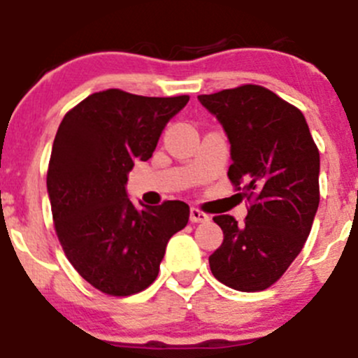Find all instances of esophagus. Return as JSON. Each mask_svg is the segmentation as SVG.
I'll use <instances>...</instances> for the list:
<instances>
[{
	"label": "esophagus",
	"instance_id": "1",
	"mask_svg": "<svg viewBox=\"0 0 358 358\" xmlns=\"http://www.w3.org/2000/svg\"><path fill=\"white\" fill-rule=\"evenodd\" d=\"M189 221L192 223H206V221H209V216L206 213H202V210L192 207V210H189Z\"/></svg>",
	"mask_w": 358,
	"mask_h": 358
}]
</instances>
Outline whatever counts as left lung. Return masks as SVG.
<instances>
[{"label":"left lung","mask_w":358,"mask_h":358,"mask_svg":"<svg viewBox=\"0 0 358 358\" xmlns=\"http://www.w3.org/2000/svg\"><path fill=\"white\" fill-rule=\"evenodd\" d=\"M230 142L228 177L253 199L246 223L214 217L223 243L209 257L214 278L239 292L265 290L304 248L320 203V152L306 117L262 86L200 94Z\"/></svg>","instance_id":"obj_1"}]
</instances>
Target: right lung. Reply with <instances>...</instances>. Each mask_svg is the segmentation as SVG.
<instances>
[{
  "label": "right lung",
  "instance_id": "1",
  "mask_svg": "<svg viewBox=\"0 0 358 358\" xmlns=\"http://www.w3.org/2000/svg\"><path fill=\"white\" fill-rule=\"evenodd\" d=\"M189 96L155 98L107 90L71 108L50 152L47 193L64 255L87 283L115 297L158 275L166 244L189 220L188 203L135 207L128 173L148 162L166 122Z\"/></svg>",
  "mask_w": 358,
  "mask_h": 358
}]
</instances>
